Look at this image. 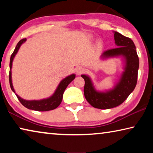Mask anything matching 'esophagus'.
<instances>
[{
    "label": "esophagus",
    "instance_id": "esophagus-1",
    "mask_svg": "<svg viewBox=\"0 0 153 153\" xmlns=\"http://www.w3.org/2000/svg\"><path fill=\"white\" fill-rule=\"evenodd\" d=\"M76 73H77V75H80L84 71V69L82 67H78L76 69Z\"/></svg>",
    "mask_w": 153,
    "mask_h": 153
}]
</instances>
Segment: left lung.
<instances>
[{
	"mask_svg": "<svg viewBox=\"0 0 153 153\" xmlns=\"http://www.w3.org/2000/svg\"><path fill=\"white\" fill-rule=\"evenodd\" d=\"M115 45L118 47L107 50L100 56L101 59L121 57L123 61V71L113 88L98 91L88 75L82 77L85 81L84 97L93 107L108 109L117 107L125 101L135 88L138 79L139 59L135 45L130 38L117 32H113Z\"/></svg>",
	"mask_w": 153,
	"mask_h": 153,
	"instance_id": "8db88e82",
	"label": "left lung"
}]
</instances>
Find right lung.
I'll return each mask as SVG.
<instances>
[{
	"label": "right lung",
	"mask_w": 153,
	"mask_h": 153,
	"mask_svg": "<svg viewBox=\"0 0 153 153\" xmlns=\"http://www.w3.org/2000/svg\"><path fill=\"white\" fill-rule=\"evenodd\" d=\"M25 41H26V38H24V39L21 40L19 42L17 43L16 47L15 48V51H13V54L11 56V59H10V64H9L10 86H11L12 91L16 94L17 97L18 99H19L20 102L22 103L25 107L29 108V109L38 111H47L55 109V108L58 107L59 105L61 104L62 99H63V95L65 90L67 86H68V85L75 79V77H76V75L71 74L70 76H67L65 77V78L62 79L60 82V83H59V84L58 85V86L56 88L55 92L53 93V94L47 98H44V99H41V100H27L21 98L19 95H17L16 93H15L13 86L11 69H12L13 61V59L15 58V55H16L18 51H19L20 46H22V44L24 43Z\"/></svg>",
	"instance_id": "1"
}]
</instances>
